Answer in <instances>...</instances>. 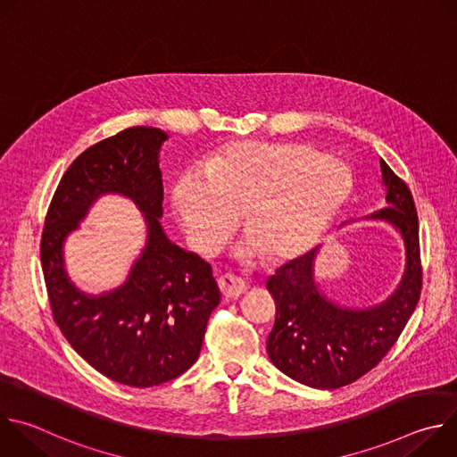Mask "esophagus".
Wrapping results in <instances>:
<instances>
[{"label":"esophagus","mask_w":457,"mask_h":457,"mask_svg":"<svg viewBox=\"0 0 457 457\" xmlns=\"http://www.w3.org/2000/svg\"><path fill=\"white\" fill-rule=\"evenodd\" d=\"M219 287L226 298H238L247 289L245 282L235 275H222L219 278Z\"/></svg>","instance_id":"34e87169"}]
</instances>
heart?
Wrapping results in <instances>:
<instances>
[{"label":"heart","instance_id":"1","mask_svg":"<svg viewBox=\"0 0 457 457\" xmlns=\"http://www.w3.org/2000/svg\"><path fill=\"white\" fill-rule=\"evenodd\" d=\"M204 175L186 170L171 203L191 245L213 254L244 212V226L268 260L311 249L353 191L351 170L302 143L240 141L215 150Z\"/></svg>","mask_w":457,"mask_h":457}]
</instances>
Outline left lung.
I'll list each match as a JSON object with an SVG mask.
<instances>
[{
  "mask_svg": "<svg viewBox=\"0 0 457 457\" xmlns=\"http://www.w3.org/2000/svg\"><path fill=\"white\" fill-rule=\"evenodd\" d=\"M379 166L386 208L372 217L396 226L407 249L398 291L381 305L363 311L328 302L312 278L316 249L278 268L266 284L277 305L268 337L270 360L289 378L314 388H340L374 369L396 344L420 302L423 270L412 193L383 159Z\"/></svg>",
  "mask_w": 457,
  "mask_h": 457,
  "instance_id": "left-lung-1",
  "label": "left lung"
}]
</instances>
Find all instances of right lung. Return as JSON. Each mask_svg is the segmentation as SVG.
Segmentation results:
<instances>
[{
  "label": "right lung",
  "instance_id": "right-lung-1",
  "mask_svg": "<svg viewBox=\"0 0 457 457\" xmlns=\"http://www.w3.org/2000/svg\"><path fill=\"white\" fill-rule=\"evenodd\" d=\"M166 134L134 126L85 150L61 177L41 235V266L54 321L74 351L103 376L155 386L197 361L220 291L212 266L171 244L161 224L157 154ZM103 192H122L149 220V244L124 287L94 299L62 270V240Z\"/></svg>",
  "mask_w": 457,
  "mask_h": 457
}]
</instances>
